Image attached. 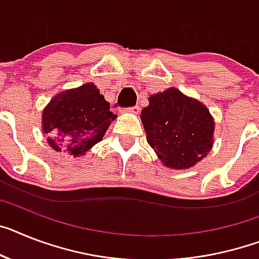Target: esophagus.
<instances>
[{"label": "esophagus", "mask_w": 259, "mask_h": 259, "mask_svg": "<svg viewBox=\"0 0 259 259\" xmlns=\"http://www.w3.org/2000/svg\"><path fill=\"white\" fill-rule=\"evenodd\" d=\"M126 112L132 113V114H138V113H140V106H132V108H127Z\"/></svg>", "instance_id": "34e87169"}]
</instances>
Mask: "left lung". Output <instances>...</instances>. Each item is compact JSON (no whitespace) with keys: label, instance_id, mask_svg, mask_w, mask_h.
<instances>
[{"label":"left lung","instance_id":"left-lung-1","mask_svg":"<svg viewBox=\"0 0 259 259\" xmlns=\"http://www.w3.org/2000/svg\"><path fill=\"white\" fill-rule=\"evenodd\" d=\"M141 119L147 142L168 168H191L213 147L214 121L209 109L174 87L150 96Z\"/></svg>","mask_w":259,"mask_h":259}]
</instances>
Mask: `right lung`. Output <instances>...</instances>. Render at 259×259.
Returning a JSON list of instances; mask_svg holds the SVG:
<instances>
[{
  "mask_svg": "<svg viewBox=\"0 0 259 259\" xmlns=\"http://www.w3.org/2000/svg\"><path fill=\"white\" fill-rule=\"evenodd\" d=\"M93 82L67 89L52 97L42 112V130L55 151L75 158L85 155L103 140L117 118Z\"/></svg>",
  "mask_w": 259,
  "mask_h": 259,
  "instance_id": "1",
  "label": "right lung"
}]
</instances>
